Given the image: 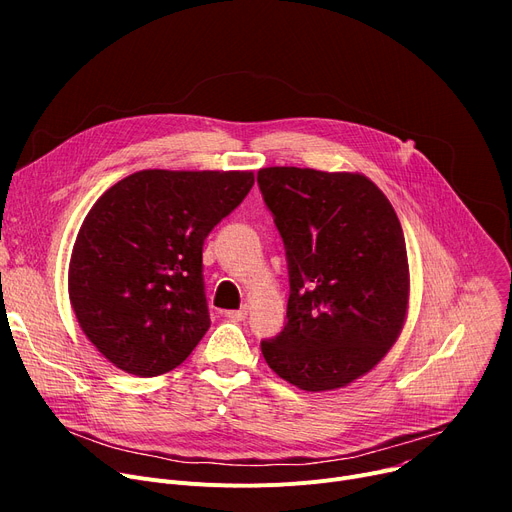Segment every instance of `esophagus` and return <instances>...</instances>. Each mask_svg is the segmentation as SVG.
I'll return each instance as SVG.
<instances>
[{
    "mask_svg": "<svg viewBox=\"0 0 512 512\" xmlns=\"http://www.w3.org/2000/svg\"><path fill=\"white\" fill-rule=\"evenodd\" d=\"M228 319H234V321H242L247 315H249V307H240V309H232V311H226L224 313Z\"/></svg>",
    "mask_w": 512,
    "mask_h": 512,
    "instance_id": "obj_1",
    "label": "esophagus"
}]
</instances>
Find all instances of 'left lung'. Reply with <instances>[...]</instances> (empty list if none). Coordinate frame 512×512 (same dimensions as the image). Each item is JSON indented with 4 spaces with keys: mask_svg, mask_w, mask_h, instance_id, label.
<instances>
[{
    "mask_svg": "<svg viewBox=\"0 0 512 512\" xmlns=\"http://www.w3.org/2000/svg\"><path fill=\"white\" fill-rule=\"evenodd\" d=\"M257 184L290 282L286 324L261 340V353L301 390L342 388L390 351L405 324V234L386 195L361 174L263 168Z\"/></svg>",
    "mask_w": 512,
    "mask_h": 512,
    "instance_id": "left-lung-1",
    "label": "left lung"
}]
</instances>
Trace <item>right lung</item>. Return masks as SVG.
<instances>
[{"mask_svg": "<svg viewBox=\"0 0 512 512\" xmlns=\"http://www.w3.org/2000/svg\"><path fill=\"white\" fill-rule=\"evenodd\" d=\"M253 172L130 174L93 205L74 242L70 303L116 367L153 378L209 328L203 242L251 191Z\"/></svg>", "mask_w": 512, "mask_h": 512, "instance_id": "right-lung-1", "label": "right lung"}]
</instances>
